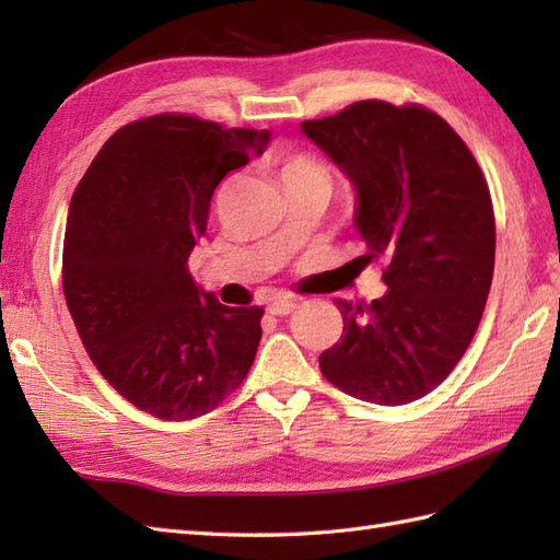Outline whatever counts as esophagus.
<instances>
[{
  "instance_id": "esophagus-1",
  "label": "esophagus",
  "mask_w": 560,
  "mask_h": 560,
  "mask_svg": "<svg viewBox=\"0 0 560 560\" xmlns=\"http://www.w3.org/2000/svg\"><path fill=\"white\" fill-rule=\"evenodd\" d=\"M295 307H299V303H295L293 299H273L267 305V311L271 315H277V317H287V315H291L295 311Z\"/></svg>"
}]
</instances>
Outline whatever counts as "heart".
I'll list each match as a JSON object with an SVG mask.
<instances>
[{
	"label": "heart",
	"mask_w": 560,
	"mask_h": 560,
	"mask_svg": "<svg viewBox=\"0 0 560 560\" xmlns=\"http://www.w3.org/2000/svg\"><path fill=\"white\" fill-rule=\"evenodd\" d=\"M315 175L327 177V171L323 168V165H317L307 159H291L287 163V168H283V180H295V177H315Z\"/></svg>",
	"instance_id": "1"
}]
</instances>
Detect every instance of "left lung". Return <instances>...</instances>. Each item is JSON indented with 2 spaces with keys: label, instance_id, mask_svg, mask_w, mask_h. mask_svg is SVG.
Wrapping results in <instances>:
<instances>
[{
  "label": "left lung",
  "instance_id": "left-lung-1",
  "mask_svg": "<svg viewBox=\"0 0 560 560\" xmlns=\"http://www.w3.org/2000/svg\"><path fill=\"white\" fill-rule=\"evenodd\" d=\"M303 135L347 175L353 225L383 259L387 293L368 307L339 301L341 341L319 371L347 395L399 407L452 373L491 291L495 221L489 185L467 144L419 105L361 101Z\"/></svg>",
  "mask_w": 560,
  "mask_h": 560
}]
</instances>
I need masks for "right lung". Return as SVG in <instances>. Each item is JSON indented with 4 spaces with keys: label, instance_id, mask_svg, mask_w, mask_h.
Instances as JSON below:
<instances>
[{
    "label": "right lung",
    "instance_id": "1",
    "mask_svg": "<svg viewBox=\"0 0 560 560\" xmlns=\"http://www.w3.org/2000/svg\"><path fill=\"white\" fill-rule=\"evenodd\" d=\"M269 139V129L153 115L117 129L71 195V319L101 375L156 419L209 413L255 361L265 311L219 303L187 259L207 233L213 189Z\"/></svg>",
    "mask_w": 560,
    "mask_h": 560
}]
</instances>
